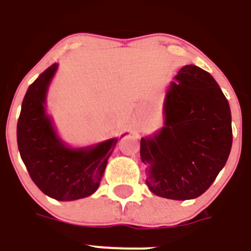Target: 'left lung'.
<instances>
[{"instance_id": "left-lung-1", "label": "left lung", "mask_w": 251, "mask_h": 251, "mask_svg": "<svg viewBox=\"0 0 251 251\" xmlns=\"http://www.w3.org/2000/svg\"><path fill=\"white\" fill-rule=\"evenodd\" d=\"M175 78L165 101V126L153 137H142L140 155L155 195L189 200L204 194L226 164L231 114L209 72L186 65Z\"/></svg>"}]
</instances>
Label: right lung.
<instances>
[{
    "label": "right lung",
    "mask_w": 251,
    "mask_h": 251,
    "mask_svg": "<svg viewBox=\"0 0 251 251\" xmlns=\"http://www.w3.org/2000/svg\"><path fill=\"white\" fill-rule=\"evenodd\" d=\"M56 69L57 65H51L27 90L17 123V145L38 189L50 198L70 201L98 190L117 139L90 149H69L61 142L45 112L47 86Z\"/></svg>",
    "instance_id": "right-lung-1"
}]
</instances>
